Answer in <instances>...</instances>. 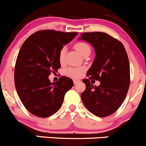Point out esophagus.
Listing matches in <instances>:
<instances>
[{"mask_svg": "<svg viewBox=\"0 0 146 146\" xmlns=\"http://www.w3.org/2000/svg\"><path fill=\"white\" fill-rule=\"evenodd\" d=\"M73 82H74V84H77V83L80 82V81L79 80H76V79H74V80H73Z\"/></svg>", "mask_w": 146, "mask_h": 146, "instance_id": "34e87169", "label": "esophagus"}]
</instances>
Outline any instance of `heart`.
<instances>
[{
	"label": "heart",
	"mask_w": 146,
	"mask_h": 146,
	"mask_svg": "<svg viewBox=\"0 0 146 146\" xmlns=\"http://www.w3.org/2000/svg\"><path fill=\"white\" fill-rule=\"evenodd\" d=\"M74 48H76L79 53L82 56L83 54H84L86 51H90V46L87 44V43L84 42H78L74 45ZM65 52H66V48L65 47L62 48L61 49L60 52H59V62L61 63L64 62V56H65ZM83 69L82 68H69V69H66V74L68 76L72 77H80L82 73Z\"/></svg>",
	"instance_id": "obj_1"
}]
</instances>
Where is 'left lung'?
<instances>
[{
    "label": "left lung",
    "mask_w": 146,
    "mask_h": 146,
    "mask_svg": "<svg viewBox=\"0 0 146 146\" xmlns=\"http://www.w3.org/2000/svg\"><path fill=\"white\" fill-rule=\"evenodd\" d=\"M80 40L90 43L95 57L82 80L86 89L81 95L83 104L98 117L110 115L124 101L130 85V64L127 52L120 41L103 32L83 33ZM101 82L94 86L89 80Z\"/></svg>",
    "instance_id": "left-lung-1"
}]
</instances>
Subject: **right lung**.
<instances>
[{
  "mask_svg": "<svg viewBox=\"0 0 146 146\" xmlns=\"http://www.w3.org/2000/svg\"><path fill=\"white\" fill-rule=\"evenodd\" d=\"M77 34L39 31L21 47L15 66V87L23 105L34 115L47 117L57 112L66 92L74 85L69 77L63 76L56 82H51L48 76L58 72L61 49Z\"/></svg>",
  "mask_w": 146,
  "mask_h": 146,
  "instance_id": "1",
  "label": "right lung"
}]
</instances>
